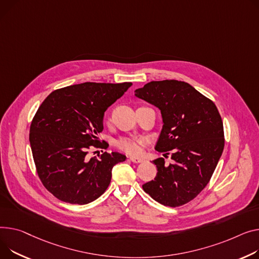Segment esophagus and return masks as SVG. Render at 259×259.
<instances>
[{
  "label": "esophagus",
  "instance_id": "obj_1",
  "mask_svg": "<svg viewBox=\"0 0 259 259\" xmlns=\"http://www.w3.org/2000/svg\"><path fill=\"white\" fill-rule=\"evenodd\" d=\"M130 160L132 162H135V163H141L144 161V158L142 157H135V156H130Z\"/></svg>",
  "mask_w": 259,
  "mask_h": 259
}]
</instances>
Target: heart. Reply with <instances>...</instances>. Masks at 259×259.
Wrapping results in <instances>:
<instances>
[{
    "label": "heart",
    "mask_w": 259,
    "mask_h": 259,
    "mask_svg": "<svg viewBox=\"0 0 259 259\" xmlns=\"http://www.w3.org/2000/svg\"><path fill=\"white\" fill-rule=\"evenodd\" d=\"M144 140L141 137H120L115 145L118 149L128 154H139L142 150Z\"/></svg>",
    "instance_id": "1"
}]
</instances>
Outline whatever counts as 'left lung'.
I'll list each match as a JSON object with an SVG mask.
<instances>
[{
  "label": "left lung",
  "mask_w": 259,
  "mask_h": 259,
  "mask_svg": "<svg viewBox=\"0 0 259 259\" xmlns=\"http://www.w3.org/2000/svg\"><path fill=\"white\" fill-rule=\"evenodd\" d=\"M135 97L157 107L162 129L155 150L171 151L173 163L153 160L154 180L144 191L162 205L177 207L196 198L209 182L224 150V128L214 103L191 84L178 80L151 81Z\"/></svg>",
  "instance_id": "obj_1"
}]
</instances>
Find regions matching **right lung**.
<instances>
[{
	"mask_svg": "<svg viewBox=\"0 0 259 259\" xmlns=\"http://www.w3.org/2000/svg\"><path fill=\"white\" fill-rule=\"evenodd\" d=\"M132 85L84 82L51 93L41 103L30 127V146L37 174L48 191L71 204H88L107 189L112 167L126 160L117 152L88 157L91 147L104 148L106 109Z\"/></svg>",
	"mask_w": 259,
	"mask_h": 259,
	"instance_id": "right-lung-1",
	"label": "right lung"
}]
</instances>
